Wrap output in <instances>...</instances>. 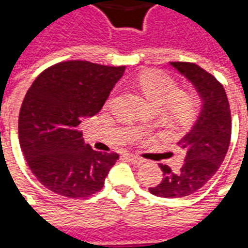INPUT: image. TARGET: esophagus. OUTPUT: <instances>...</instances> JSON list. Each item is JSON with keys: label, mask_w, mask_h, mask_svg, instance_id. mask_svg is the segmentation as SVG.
<instances>
[{"label": "esophagus", "mask_w": 248, "mask_h": 248, "mask_svg": "<svg viewBox=\"0 0 248 248\" xmlns=\"http://www.w3.org/2000/svg\"><path fill=\"white\" fill-rule=\"evenodd\" d=\"M124 158L129 162H131V163H134V165H140V163H143V159H142V158H138V156L133 155V154H126Z\"/></svg>", "instance_id": "1"}]
</instances>
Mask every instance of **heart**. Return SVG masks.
<instances>
[{
    "label": "heart",
    "instance_id": "heart-1",
    "mask_svg": "<svg viewBox=\"0 0 248 248\" xmlns=\"http://www.w3.org/2000/svg\"><path fill=\"white\" fill-rule=\"evenodd\" d=\"M138 87L154 111H161L174 122H185L194 117L197 101L191 94L181 92L177 81L166 73L143 71L138 78ZM146 124H142L145 127Z\"/></svg>",
    "mask_w": 248,
    "mask_h": 248
}]
</instances>
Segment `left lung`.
Wrapping results in <instances>:
<instances>
[{
	"label": "left lung",
	"mask_w": 248,
	"mask_h": 248,
	"mask_svg": "<svg viewBox=\"0 0 248 248\" xmlns=\"http://www.w3.org/2000/svg\"><path fill=\"white\" fill-rule=\"evenodd\" d=\"M199 94L202 108L195 124L178 145L186 150L181 170L171 171L159 163L162 182L149 191L156 197L182 198L198 191L213 178L229 150L231 138V111L224 87L201 66L190 62H170Z\"/></svg>",
	"instance_id": "obj_1"
}]
</instances>
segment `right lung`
Returning a JSON list of instances; mask_svg holds the SVG:
<instances>
[{"mask_svg": "<svg viewBox=\"0 0 248 248\" xmlns=\"http://www.w3.org/2000/svg\"><path fill=\"white\" fill-rule=\"evenodd\" d=\"M124 66L67 61L35 78L19 110V145L35 178L50 191L85 198L99 191L119 156L93 150L78 126L99 113Z\"/></svg>", "mask_w": 248, "mask_h": 248, "instance_id": "right-lung-1", "label": "right lung"}]
</instances>
